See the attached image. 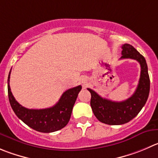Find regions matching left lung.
Here are the masks:
<instances>
[{
    "label": "left lung",
    "mask_w": 158,
    "mask_h": 158,
    "mask_svg": "<svg viewBox=\"0 0 158 158\" xmlns=\"http://www.w3.org/2000/svg\"><path fill=\"white\" fill-rule=\"evenodd\" d=\"M122 49L120 59L136 60L140 64V77L134 94L123 102H113L88 88L91 94V106L94 115L108 125H122L133 119L140 112L149 96L150 77L145 58L130 44L123 45Z\"/></svg>",
    "instance_id": "1"
}]
</instances>
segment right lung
Returning <instances> with one entry per match:
<instances>
[{"label": "right lung", "instance_id": "add662e5", "mask_svg": "<svg viewBox=\"0 0 158 158\" xmlns=\"http://www.w3.org/2000/svg\"><path fill=\"white\" fill-rule=\"evenodd\" d=\"M10 74L7 78V92L10 105L15 115L33 130L41 133H52L67 126L71 116L72 109L81 86L67 90L58 102L52 107L43 109H29L21 106L10 91Z\"/></svg>", "mask_w": 158, "mask_h": 158}]
</instances>
